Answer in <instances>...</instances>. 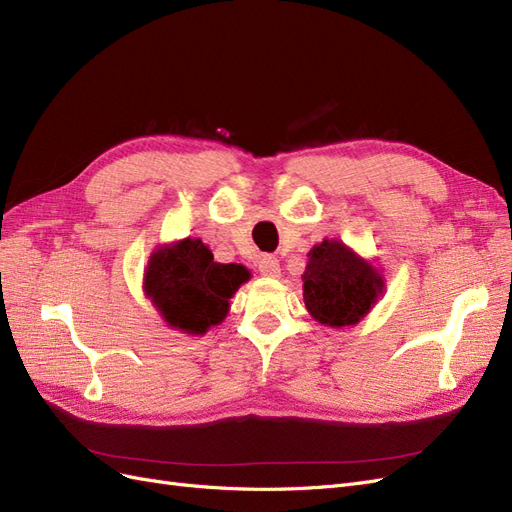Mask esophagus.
Masks as SVG:
<instances>
[{"instance_id":"obj_1","label":"esophagus","mask_w":512,"mask_h":512,"mask_svg":"<svg viewBox=\"0 0 512 512\" xmlns=\"http://www.w3.org/2000/svg\"><path fill=\"white\" fill-rule=\"evenodd\" d=\"M258 271L265 277H280V260L275 256H262L258 262Z\"/></svg>"}]
</instances>
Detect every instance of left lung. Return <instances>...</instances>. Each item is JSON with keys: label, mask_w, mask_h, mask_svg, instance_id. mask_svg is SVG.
<instances>
[{"label": "left lung", "mask_w": 512, "mask_h": 512, "mask_svg": "<svg viewBox=\"0 0 512 512\" xmlns=\"http://www.w3.org/2000/svg\"><path fill=\"white\" fill-rule=\"evenodd\" d=\"M307 256L303 301L312 318L335 329L363 320L384 290L376 267L337 239H324Z\"/></svg>", "instance_id": "obj_1"}]
</instances>
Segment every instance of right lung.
<instances>
[{
  "instance_id": "obj_1",
  "label": "right lung",
  "mask_w": 512,
  "mask_h": 512,
  "mask_svg": "<svg viewBox=\"0 0 512 512\" xmlns=\"http://www.w3.org/2000/svg\"><path fill=\"white\" fill-rule=\"evenodd\" d=\"M250 280L243 265H220L200 239H181L149 256L145 294L168 327L203 335L228 314V299Z\"/></svg>"
}]
</instances>
